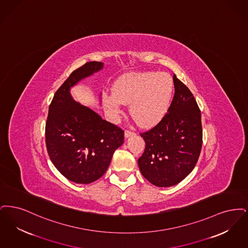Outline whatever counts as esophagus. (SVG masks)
<instances>
[{
	"label": "esophagus",
	"mask_w": 248,
	"mask_h": 248,
	"mask_svg": "<svg viewBox=\"0 0 248 248\" xmlns=\"http://www.w3.org/2000/svg\"><path fill=\"white\" fill-rule=\"evenodd\" d=\"M124 134H125V137H126V138H129L130 136L134 135V132H132V131H130V130L126 129V130H125V132H124Z\"/></svg>",
	"instance_id": "esophagus-1"
}]
</instances>
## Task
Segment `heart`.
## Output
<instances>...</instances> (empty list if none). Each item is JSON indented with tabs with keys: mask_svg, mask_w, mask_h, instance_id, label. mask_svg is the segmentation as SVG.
<instances>
[{
	"mask_svg": "<svg viewBox=\"0 0 248 248\" xmlns=\"http://www.w3.org/2000/svg\"><path fill=\"white\" fill-rule=\"evenodd\" d=\"M174 93V82L168 73L144 72L123 76L117 81L113 93L105 97L109 115L117 119L122 105H129V114L142 128H151L167 114Z\"/></svg>",
	"mask_w": 248,
	"mask_h": 248,
	"instance_id": "1",
	"label": "heart"
}]
</instances>
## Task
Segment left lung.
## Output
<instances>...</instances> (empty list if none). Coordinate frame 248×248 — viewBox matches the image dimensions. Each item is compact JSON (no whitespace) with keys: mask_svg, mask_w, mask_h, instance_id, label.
Wrapping results in <instances>:
<instances>
[{"mask_svg":"<svg viewBox=\"0 0 248 248\" xmlns=\"http://www.w3.org/2000/svg\"><path fill=\"white\" fill-rule=\"evenodd\" d=\"M175 93L168 113L151 129L140 133L145 149L138 165L142 176L158 187L181 183L200 155L201 112L191 91L173 76Z\"/></svg>","mask_w":248,"mask_h":248,"instance_id":"1","label":"left lung"}]
</instances>
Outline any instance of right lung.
<instances>
[{
    "label": "right lung",
    "mask_w": 248,
    "mask_h": 248,
    "mask_svg": "<svg viewBox=\"0 0 248 248\" xmlns=\"http://www.w3.org/2000/svg\"><path fill=\"white\" fill-rule=\"evenodd\" d=\"M88 62L74 70L54 93L45 126L47 152L54 167L76 183H93L108 170L113 154L124 141V130L77 103L70 88L101 70Z\"/></svg>",
    "instance_id": "add662e5"
}]
</instances>
